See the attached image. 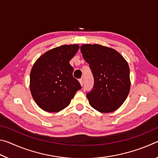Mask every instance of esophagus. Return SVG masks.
Returning a JSON list of instances; mask_svg holds the SVG:
<instances>
[{"instance_id": "1", "label": "esophagus", "mask_w": 158, "mask_h": 158, "mask_svg": "<svg viewBox=\"0 0 158 158\" xmlns=\"http://www.w3.org/2000/svg\"><path fill=\"white\" fill-rule=\"evenodd\" d=\"M79 81L80 82V84H81V86H83V85H84V79H80Z\"/></svg>"}]
</instances>
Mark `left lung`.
I'll return each instance as SVG.
<instances>
[{
  "label": "left lung",
  "mask_w": 158,
  "mask_h": 158,
  "mask_svg": "<svg viewBox=\"0 0 158 158\" xmlns=\"http://www.w3.org/2000/svg\"><path fill=\"white\" fill-rule=\"evenodd\" d=\"M80 49L94 79L92 90L86 93L90 106L102 113L116 110L130 92L127 61L116 50L100 44H83Z\"/></svg>",
  "instance_id": "left-lung-1"
}]
</instances>
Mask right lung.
Masks as SVG:
<instances>
[{"instance_id":"add662e5","label":"right lung","mask_w":158,"mask_h":158,"mask_svg":"<svg viewBox=\"0 0 158 158\" xmlns=\"http://www.w3.org/2000/svg\"><path fill=\"white\" fill-rule=\"evenodd\" d=\"M77 44L62 45L48 51L35 63L31 72L30 89L37 105L48 112L67 107L81 89L73 77L69 60L76 54Z\"/></svg>"}]
</instances>
